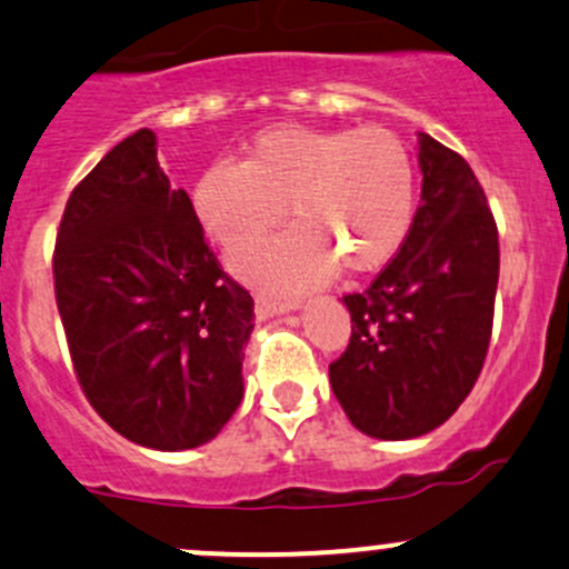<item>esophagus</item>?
<instances>
[{
    "label": "esophagus",
    "instance_id": "obj_1",
    "mask_svg": "<svg viewBox=\"0 0 569 569\" xmlns=\"http://www.w3.org/2000/svg\"><path fill=\"white\" fill-rule=\"evenodd\" d=\"M297 308L295 302H283V299H274V297H264V295H256V316L259 318H272L286 313V310Z\"/></svg>",
    "mask_w": 569,
    "mask_h": 569
}]
</instances>
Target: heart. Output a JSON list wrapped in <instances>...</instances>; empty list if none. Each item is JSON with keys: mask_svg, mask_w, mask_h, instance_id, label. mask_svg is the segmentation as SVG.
I'll list each match as a JSON object with an SVG mask.
<instances>
[{"mask_svg": "<svg viewBox=\"0 0 569 569\" xmlns=\"http://www.w3.org/2000/svg\"><path fill=\"white\" fill-rule=\"evenodd\" d=\"M286 208L297 227L232 253L240 278L299 291L337 264L348 274L380 270L413 223L408 146L386 127H274L256 134L242 164H213L193 186V210L223 248L267 234Z\"/></svg>", "mask_w": 569, "mask_h": 569, "instance_id": "1", "label": "heart"}]
</instances>
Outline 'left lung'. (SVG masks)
Wrapping results in <instances>:
<instances>
[{"label": "left lung", "mask_w": 569, "mask_h": 569, "mask_svg": "<svg viewBox=\"0 0 569 569\" xmlns=\"http://www.w3.org/2000/svg\"><path fill=\"white\" fill-rule=\"evenodd\" d=\"M421 204L395 259L346 295L351 342L329 365L337 402L359 432L410 440L448 421L483 370L499 278L497 223L476 172L418 137Z\"/></svg>", "instance_id": "left-lung-1"}]
</instances>
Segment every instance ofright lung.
<instances>
[{"mask_svg":"<svg viewBox=\"0 0 569 569\" xmlns=\"http://www.w3.org/2000/svg\"><path fill=\"white\" fill-rule=\"evenodd\" d=\"M53 286L80 389L137 446L210 442L242 402L253 299L218 264L156 134L118 142L74 186Z\"/></svg>","mask_w":569,"mask_h":569,"instance_id":"add662e5","label":"right lung"}]
</instances>
